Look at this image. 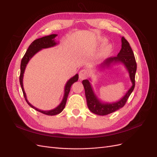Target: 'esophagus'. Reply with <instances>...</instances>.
Masks as SVG:
<instances>
[{
    "instance_id": "esophagus-1",
    "label": "esophagus",
    "mask_w": 157,
    "mask_h": 157,
    "mask_svg": "<svg viewBox=\"0 0 157 157\" xmlns=\"http://www.w3.org/2000/svg\"><path fill=\"white\" fill-rule=\"evenodd\" d=\"M87 76V71L86 69H82L79 72V78L82 80L86 77Z\"/></svg>"
}]
</instances>
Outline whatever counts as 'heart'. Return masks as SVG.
<instances>
[{"label": "heart", "instance_id": "heart-1", "mask_svg": "<svg viewBox=\"0 0 157 157\" xmlns=\"http://www.w3.org/2000/svg\"><path fill=\"white\" fill-rule=\"evenodd\" d=\"M99 42H101V44H105V42H107V39H101L100 40H99ZM111 50V44H107L105 47V48H103V54H107V53H108V52H110Z\"/></svg>", "mask_w": 157, "mask_h": 157}]
</instances>
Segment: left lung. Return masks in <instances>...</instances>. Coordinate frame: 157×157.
<instances>
[{"label": "left lung", "mask_w": 157, "mask_h": 157, "mask_svg": "<svg viewBox=\"0 0 157 157\" xmlns=\"http://www.w3.org/2000/svg\"><path fill=\"white\" fill-rule=\"evenodd\" d=\"M122 47L119 53L115 57H111L106 59L99 65L101 69H109L112 65L117 63H122L127 69L132 86L128 90L126 94L120 100L113 103H103L101 101L94 93L91 83L88 79L82 80V84L85 90L87 105L90 111L98 115H107L124 107L127 99L130 96L135 87V75L137 69V64L131 47L124 37L121 38Z\"/></svg>", "instance_id": "obj_1"}]
</instances>
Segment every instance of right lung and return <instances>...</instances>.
Returning a JSON list of instances; mask_svg holds the SVG:
<instances>
[{
  "instance_id": "1",
  "label": "right lung",
  "mask_w": 157,
  "mask_h": 157,
  "mask_svg": "<svg viewBox=\"0 0 157 157\" xmlns=\"http://www.w3.org/2000/svg\"><path fill=\"white\" fill-rule=\"evenodd\" d=\"M57 36H58V35L52 34V35H50L48 36H43L42 38H40V39H38L35 40L34 41H33L30 44V46H29V48H28L24 56L23 57V58L21 59V66H20L21 71H20V85L21 87V90L23 91V96H24V98L25 99V101L28 103V105H29L30 107H31L32 108L35 109L36 111L40 112L43 114H45V115H50V116L58 115V114L60 113L63 110V109L65 107L66 101H67L68 95H69V93L70 90H71V87L74 82H77L78 80V75L76 74L74 77L71 78L67 82V83H66L65 86V88H64L63 98L62 101H61L58 107L54 108V109H52V110H49V111H42V110H40V109H37L36 107L32 105L29 102V101L27 100L26 94L25 92L24 88H23V75H24L26 66H27V63H29V60L33 58V56L35 54H36L38 52L41 50L42 49L51 48V47L55 46L56 45L58 44L59 43V42H58L55 40V38Z\"/></svg>"
}]
</instances>
